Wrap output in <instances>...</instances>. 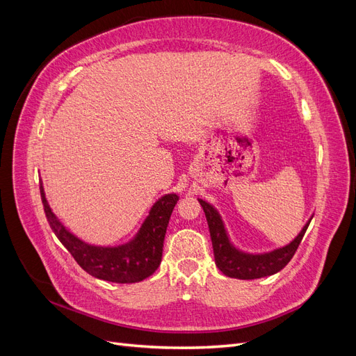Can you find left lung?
Instances as JSON below:
<instances>
[{"instance_id":"obj_1","label":"left lung","mask_w":356,"mask_h":356,"mask_svg":"<svg viewBox=\"0 0 356 356\" xmlns=\"http://www.w3.org/2000/svg\"><path fill=\"white\" fill-rule=\"evenodd\" d=\"M199 203L202 204L209 225L215 264L218 266V268L225 276L236 279H258L281 272L296 254L312 220L310 218L305 224V227L301 229L297 238L291 243L277 248V250H273L270 252L250 254L238 250L230 242L227 230L224 227V222L218 211L211 203L202 199H199Z\"/></svg>"}]
</instances>
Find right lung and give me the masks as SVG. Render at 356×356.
Masks as SVG:
<instances>
[{
    "label": "right lung",
    "instance_id": "right-lung-1",
    "mask_svg": "<svg viewBox=\"0 0 356 356\" xmlns=\"http://www.w3.org/2000/svg\"><path fill=\"white\" fill-rule=\"evenodd\" d=\"M40 193L53 233L89 275L108 282L134 284L144 281L157 270L170 213L179 199L175 193L160 197L149 209L148 217L135 238L118 246H96L79 239L53 213L42 182L40 184Z\"/></svg>",
    "mask_w": 356,
    "mask_h": 356
}]
</instances>
